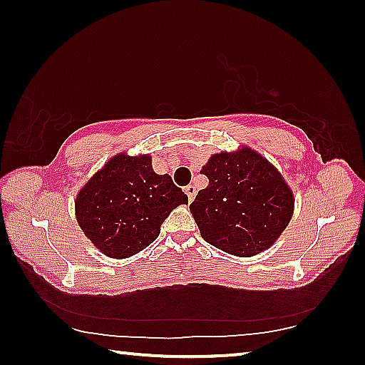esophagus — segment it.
Segmentation results:
<instances>
[{"instance_id": "1", "label": "esophagus", "mask_w": 365, "mask_h": 365, "mask_svg": "<svg viewBox=\"0 0 365 365\" xmlns=\"http://www.w3.org/2000/svg\"><path fill=\"white\" fill-rule=\"evenodd\" d=\"M185 195L188 196V201H190V202L195 200V196H196V188L193 187V185H188V187H185Z\"/></svg>"}]
</instances>
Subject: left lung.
<instances>
[{
  "label": "left lung",
  "instance_id": "1",
  "mask_svg": "<svg viewBox=\"0 0 365 365\" xmlns=\"http://www.w3.org/2000/svg\"><path fill=\"white\" fill-rule=\"evenodd\" d=\"M201 174L209 178L190 212L209 245L251 257L270 248L294 211V196L279 169L262 154L242 146L212 154Z\"/></svg>",
  "mask_w": 365,
  "mask_h": 365
}]
</instances>
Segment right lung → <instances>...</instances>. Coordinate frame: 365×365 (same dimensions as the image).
Wrapping results in <instances>:
<instances>
[{
    "label": "right lung",
    "instance_id": "obj_1",
    "mask_svg": "<svg viewBox=\"0 0 365 365\" xmlns=\"http://www.w3.org/2000/svg\"><path fill=\"white\" fill-rule=\"evenodd\" d=\"M188 196L170 175L153 170L150 154L110 158L76 197V217L103 255L125 259L159 237L160 225Z\"/></svg>",
    "mask_w": 365,
    "mask_h": 365
}]
</instances>
